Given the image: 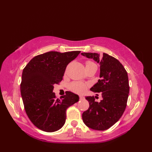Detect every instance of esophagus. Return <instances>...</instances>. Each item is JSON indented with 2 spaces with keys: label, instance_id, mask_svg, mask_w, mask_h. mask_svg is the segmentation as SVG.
<instances>
[{
  "label": "esophagus",
  "instance_id": "esophagus-1",
  "mask_svg": "<svg viewBox=\"0 0 152 152\" xmlns=\"http://www.w3.org/2000/svg\"><path fill=\"white\" fill-rule=\"evenodd\" d=\"M79 97H80V99H82L84 98V96H83L82 95H80Z\"/></svg>",
  "mask_w": 152,
  "mask_h": 152
}]
</instances>
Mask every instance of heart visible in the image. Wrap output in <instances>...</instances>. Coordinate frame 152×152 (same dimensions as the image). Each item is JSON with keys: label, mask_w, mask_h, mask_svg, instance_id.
<instances>
[{"label": "heart", "mask_w": 152, "mask_h": 152, "mask_svg": "<svg viewBox=\"0 0 152 152\" xmlns=\"http://www.w3.org/2000/svg\"><path fill=\"white\" fill-rule=\"evenodd\" d=\"M90 66H96V64L95 63H93V61H87L86 62V67ZM69 88L71 91L76 93H78V94H82V93H83L86 91L87 88H88V84L86 83L79 82H72L69 85Z\"/></svg>", "instance_id": "obj_1"}]
</instances>
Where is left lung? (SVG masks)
<instances>
[{
    "instance_id": "1",
    "label": "left lung",
    "mask_w": 152,
    "mask_h": 152,
    "mask_svg": "<svg viewBox=\"0 0 152 152\" xmlns=\"http://www.w3.org/2000/svg\"><path fill=\"white\" fill-rule=\"evenodd\" d=\"M81 54L100 64L101 79L90 90L102 92V97L98 102L93 96H86L89 107L82 114L83 121L92 129L104 131L120 119L127 106L129 93L127 72L118 59L105 53L102 56L96 53Z\"/></svg>"
}]
</instances>
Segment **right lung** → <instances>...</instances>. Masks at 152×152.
I'll return each mask as SVG.
<instances>
[{
    "instance_id": "add662e5",
    "label": "right lung",
    "mask_w": 152,
    "mask_h": 152,
    "mask_svg": "<svg viewBox=\"0 0 152 152\" xmlns=\"http://www.w3.org/2000/svg\"><path fill=\"white\" fill-rule=\"evenodd\" d=\"M80 53L49 51L38 55L23 70L20 89L25 110L39 129L48 133L60 129L66 121V109L79 101L78 95L70 91L56 99L53 90L54 84L63 80L68 64Z\"/></svg>"
}]
</instances>
